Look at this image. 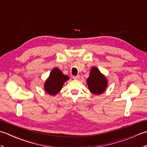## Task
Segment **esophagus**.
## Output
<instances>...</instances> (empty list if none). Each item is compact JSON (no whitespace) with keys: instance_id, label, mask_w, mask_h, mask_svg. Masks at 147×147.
Masks as SVG:
<instances>
[{"instance_id":"esophagus-1","label":"esophagus","mask_w":147,"mask_h":147,"mask_svg":"<svg viewBox=\"0 0 147 147\" xmlns=\"http://www.w3.org/2000/svg\"><path fill=\"white\" fill-rule=\"evenodd\" d=\"M80 75H77V76H73V78L74 80H78L80 78Z\"/></svg>"}]
</instances>
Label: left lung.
Returning <instances> with one entry per match:
<instances>
[{
    "instance_id": "1",
    "label": "left lung",
    "mask_w": 147,
    "mask_h": 147,
    "mask_svg": "<svg viewBox=\"0 0 147 147\" xmlns=\"http://www.w3.org/2000/svg\"><path fill=\"white\" fill-rule=\"evenodd\" d=\"M87 84L90 91L93 94L98 95L105 91L107 82L98 69L93 67L90 71V76L87 79Z\"/></svg>"
}]
</instances>
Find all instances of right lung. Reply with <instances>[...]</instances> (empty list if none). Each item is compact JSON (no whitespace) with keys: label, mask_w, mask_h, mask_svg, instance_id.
<instances>
[{"label":"right lung","mask_w":147,"mask_h":147,"mask_svg":"<svg viewBox=\"0 0 147 147\" xmlns=\"http://www.w3.org/2000/svg\"><path fill=\"white\" fill-rule=\"evenodd\" d=\"M68 80L67 76L62 74L58 68H54L45 82L44 86L46 92L51 95H55L60 92L64 83Z\"/></svg>","instance_id":"obj_1"}]
</instances>
